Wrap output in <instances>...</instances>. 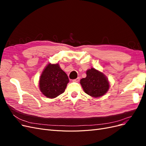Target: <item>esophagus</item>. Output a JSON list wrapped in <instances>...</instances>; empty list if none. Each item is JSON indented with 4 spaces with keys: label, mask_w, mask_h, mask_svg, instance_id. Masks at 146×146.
I'll return each instance as SVG.
<instances>
[{
    "label": "esophagus",
    "mask_w": 146,
    "mask_h": 146,
    "mask_svg": "<svg viewBox=\"0 0 146 146\" xmlns=\"http://www.w3.org/2000/svg\"><path fill=\"white\" fill-rule=\"evenodd\" d=\"M79 80H80V78L78 77V78H77L76 79H74V80H73L72 81L74 82H79Z\"/></svg>",
    "instance_id": "esophagus-1"
}]
</instances>
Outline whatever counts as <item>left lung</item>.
I'll return each mask as SVG.
<instances>
[{
    "label": "left lung",
    "mask_w": 146,
    "mask_h": 146,
    "mask_svg": "<svg viewBox=\"0 0 146 146\" xmlns=\"http://www.w3.org/2000/svg\"><path fill=\"white\" fill-rule=\"evenodd\" d=\"M80 84L85 93L94 98L104 95L109 89V83L104 74L94 68L86 71V77L80 80Z\"/></svg>",
    "instance_id": "obj_1"
}]
</instances>
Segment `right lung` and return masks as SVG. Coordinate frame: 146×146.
<instances>
[{"mask_svg": "<svg viewBox=\"0 0 146 146\" xmlns=\"http://www.w3.org/2000/svg\"><path fill=\"white\" fill-rule=\"evenodd\" d=\"M68 77L58 64H48L39 79V88L48 98H55L64 92Z\"/></svg>", "mask_w": 146, "mask_h": 146, "instance_id": "right-lung-1", "label": "right lung"}]
</instances>
